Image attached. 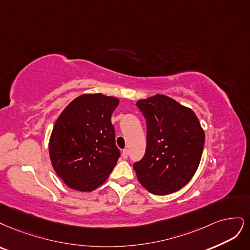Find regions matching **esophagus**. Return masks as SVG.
<instances>
[{
	"label": "esophagus",
	"instance_id": "1",
	"mask_svg": "<svg viewBox=\"0 0 250 250\" xmlns=\"http://www.w3.org/2000/svg\"><path fill=\"white\" fill-rule=\"evenodd\" d=\"M127 157H128V149L125 148V149L123 150V158H124V159H126Z\"/></svg>",
	"mask_w": 250,
	"mask_h": 250
}]
</instances>
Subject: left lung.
<instances>
[{
    "instance_id": "obj_1",
    "label": "left lung",
    "mask_w": 250,
    "mask_h": 250,
    "mask_svg": "<svg viewBox=\"0 0 250 250\" xmlns=\"http://www.w3.org/2000/svg\"><path fill=\"white\" fill-rule=\"evenodd\" d=\"M146 120V149L133 164L137 178L155 195H167L186 185L199 165L205 133L191 109L157 94L137 102Z\"/></svg>"
}]
</instances>
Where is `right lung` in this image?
I'll list each match as a JSON object with an SVG mask.
<instances>
[{
  "mask_svg": "<svg viewBox=\"0 0 250 250\" xmlns=\"http://www.w3.org/2000/svg\"><path fill=\"white\" fill-rule=\"evenodd\" d=\"M118 100L83 94L58 117L50 140L52 165L68 187L92 191L106 182L120 157L111 115Z\"/></svg>",
  "mask_w": 250,
  "mask_h": 250,
  "instance_id": "1",
  "label": "right lung"
}]
</instances>
